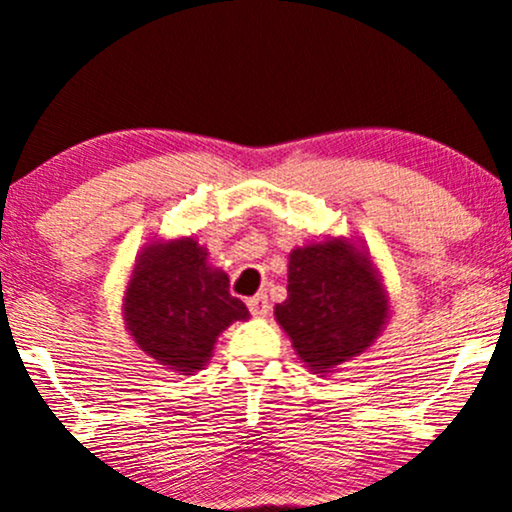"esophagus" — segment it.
Instances as JSON below:
<instances>
[{"mask_svg":"<svg viewBox=\"0 0 512 512\" xmlns=\"http://www.w3.org/2000/svg\"><path fill=\"white\" fill-rule=\"evenodd\" d=\"M248 309H250L252 316H267L269 314V297L264 293L250 297Z\"/></svg>","mask_w":512,"mask_h":512,"instance_id":"34e87169","label":"esophagus"}]
</instances>
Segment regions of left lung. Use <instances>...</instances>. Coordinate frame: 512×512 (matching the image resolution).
<instances>
[{
  "label": "left lung",
  "mask_w": 512,
  "mask_h": 512,
  "mask_svg": "<svg viewBox=\"0 0 512 512\" xmlns=\"http://www.w3.org/2000/svg\"><path fill=\"white\" fill-rule=\"evenodd\" d=\"M274 314L297 354L328 373L371 345L387 300L366 257L345 241H328L290 252L288 297Z\"/></svg>",
  "instance_id": "8db88e82"
}]
</instances>
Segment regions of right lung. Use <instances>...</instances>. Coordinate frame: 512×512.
Returning <instances> with one entry per match:
<instances>
[{
  "mask_svg": "<svg viewBox=\"0 0 512 512\" xmlns=\"http://www.w3.org/2000/svg\"><path fill=\"white\" fill-rule=\"evenodd\" d=\"M208 252L191 238L151 245L125 295V321L137 345L174 371L208 361L217 335L248 307L229 293V276L208 267Z\"/></svg>",
  "mask_w": 512,
  "mask_h": 512,
  "instance_id": "add662e5",
  "label": "right lung"
}]
</instances>
